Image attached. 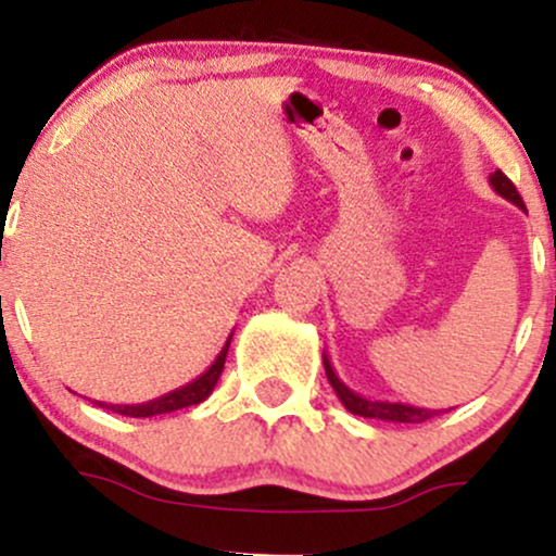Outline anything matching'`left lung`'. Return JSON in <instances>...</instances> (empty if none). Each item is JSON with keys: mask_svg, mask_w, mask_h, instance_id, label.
<instances>
[{"mask_svg": "<svg viewBox=\"0 0 556 556\" xmlns=\"http://www.w3.org/2000/svg\"><path fill=\"white\" fill-rule=\"evenodd\" d=\"M489 182H491V188H494L502 198H507L509 203H515V206L526 212V203H522L518 188L509 182V177L504 175V172L496 169L494 175L489 177ZM324 371H327V379H329L331 389H334V394L340 397L342 405L348 407L350 413H353V416L376 418V420H392V424H424V420H429V418L442 413V410H431V407L402 405V402H387V400H366L363 394H355L353 389L344 384L340 376L334 374V368H331L327 353H324Z\"/></svg>", "mask_w": 556, "mask_h": 556, "instance_id": "1", "label": "left lung"}]
</instances>
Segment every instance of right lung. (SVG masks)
Returning <instances> with one entry per match:
<instances>
[{
  "label": "right lung",
  "instance_id": "add662e5",
  "mask_svg": "<svg viewBox=\"0 0 556 556\" xmlns=\"http://www.w3.org/2000/svg\"><path fill=\"white\" fill-rule=\"evenodd\" d=\"M229 340H232V334L227 337L225 348H222V353L216 355V361L212 363V366H208L206 371L198 376V379L188 381V384L180 387V389H172V392L162 394V397L140 402V405H110V402H96V405L106 407V410H112V413H119V416H130V418L164 416V413H175V410H182V407L198 405V402H203L208 397V394L214 392L216 381H219L222 368H225V361H227Z\"/></svg>",
  "mask_w": 556,
  "mask_h": 556
}]
</instances>
